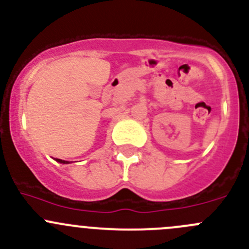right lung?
Listing matches in <instances>:
<instances>
[{
	"instance_id": "right-lung-1",
	"label": "right lung",
	"mask_w": 249,
	"mask_h": 249,
	"mask_svg": "<svg viewBox=\"0 0 249 249\" xmlns=\"http://www.w3.org/2000/svg\"><path fill=\"white\" fill-rule=\"evenodd\" d=\"M56 161L60 162V163H69L68 161H63V160H60V159H56Z\"/></svg>"
}]
</instances>
